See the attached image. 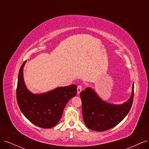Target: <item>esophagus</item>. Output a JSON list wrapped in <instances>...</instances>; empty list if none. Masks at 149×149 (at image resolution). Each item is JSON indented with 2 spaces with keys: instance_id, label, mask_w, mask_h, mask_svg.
I'll list each match as a JSON object with an SVG mask.
<instances>
[{
  "instance_id": "34e87169",
  "label": "esophagus",
  "mask_w": 149,
  "mask_h": 149,
  "mask_svg": "<svg viewBox=\"0 0 149 149\" xmlns=\"http://www.w3.org/2000/svg\"><path fill=\"white\" fill-rule=\"evenodd\" d=\"M81 91H82V86L81 85H79V86H78V88H77V93H78V94H79L81 92Z\"/></svg>"
}]
</instances>
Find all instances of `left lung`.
<instances>
[{"mask_svg":"<svg viewBox=\"0 0 149 149\" xmlns=\"http://www.w3.org/2000/svg\"><path fill=\"white\" fill-rule=\"evenodd\" d=\"M80 97L85 125L94 131H105L120 123L129 113L134 99V83L131 96L120 104L104 101L92 88L81 92Z\"/></svg>","mask_w":149,"mask_h":149,"instance_id":"left-lung-1","label":"left lung"}]
</instances>
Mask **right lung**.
I'll use <instances>...</instances> for the list:
<instances>
[{
	"mask_svg": "<svg viewBox=\"0 0 149 149\" xmlns=\"http://www.w3.org/2000/svg\"><path fill=\"white\" fill-rule=\"evenodd\" d=\"M20 67L17 88V101L25 118L38 127L48 129L55 126L63 114L65 106L77 93V86L71 84L58 87L43 93H33L26 88L24 68Z\"/></svg>",
	"mask_w": 149,
	"mask_h": 149,
	"instance_id": "obj_1",
	"label": "right lung"
}]
</instances>
